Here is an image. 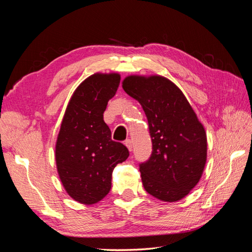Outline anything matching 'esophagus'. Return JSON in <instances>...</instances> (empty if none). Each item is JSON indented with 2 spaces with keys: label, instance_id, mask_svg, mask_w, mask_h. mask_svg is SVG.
<instances>
[{
  "label": "esophagus",
  "instance_id": "1",
  "mask_svg": "<svg viewBox=\"0 0 252 252\" xmlns=\"http://www.w3.org/2000/svg\"><path fill=\"white\" fill-rule=\"evenodd\" d=\"M124 144L126 145V147L128 148V150H129V151H131V150H132V143H131V140H129V139H128V140H126Z\"/></svg>",
  "mask_w": 252,
  "mask_h": 252
}]
</instances>
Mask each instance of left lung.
<instances>
[{
	"label": "left lung",
	"mask_w": 252,
	"mask_h": 252,
	"mask_svg": "<svg viewBox=\"0 0 252 252\" xmlns=\"http://www.w3.org/2000/svg\"><path fill=\"white\" fill-rule=\"evenodd\" d=\"M125 93L146 114L152 152L140 164L146 191L164 202L186 196L199 183L207 158V138L191 106L174 84L159 75H130Z\"/></svg>",
	"instance_id": "8db88e82"
}]
</instances>
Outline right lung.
I'll return each instance as SVG.
<instances>
[{"instance_id":"add662e5","label":"right lung","mask_w":252,"mask_h":252,"mask_svg":"<svg viewBox=\"0 0 252 252\" xmlns=\"http://www.w3.org/2000/svg\"><path fill=\"white\" fill-rule=\"evenodd\" d=\"M120 80L118 73H95L82 82L61 125L56 145L58 172L67 193L82 204H94L107 195L114 167L129 157L125 145L111 140L103 120Z\"/></svg>"}]
</instances>
